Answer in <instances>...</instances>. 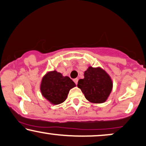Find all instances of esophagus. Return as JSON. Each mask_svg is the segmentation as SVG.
I'll return each instance as SVG.
<instances>
[{
    "instance_id": "34e87169",
    "label": "esophagus",
    "mask_w": 146,
    "mask_h": 146,
    "mask_svg": "<svg viewBox=\"0 0 146 146\" xmlns=\"http://www.w3.org/2000/svg\"><path fill=\"white\" fill-rule=\"evenodd\" d=\"M73 81H74V82L75 83V84H77V83H78V79L76 78V79H73Z\"/></svg>"
}]
</instances>
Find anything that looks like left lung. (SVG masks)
Wrapping results in <instances>:
<instances>
[{
  "instance_id": "obj_1",
  "label": "left lung",
  "mask_w": 146,
  "mask_h": 146,
  "mask_svg": "<svg viewBox=\"0 0 146 146\" xmlns=\"http://www.w3.org/2000/svg\"><path fill=\"white\" fill-rule=\"evenodd\" d=\"M77 87L89 102L103 104L108 100L111 93L113 81L102 67L89 66L84 72V78L78 81Z\"/></svg>"
}]
</instances>
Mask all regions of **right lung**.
Returning a JSON list of instances; mask_svg holds the SVG:
<instances>
[{
	"label": "right lung",
	"mask_w": 146,
	"mask_h": 146,
	"mask_svg": "<svg viewBox=\"0 0 146 146\" xmlns=\"http://www.w3.org/2000/svg\"><path fill=\"white\" fill-rule=\"evenodd\" d=\"M76 86L67 76H63L56 70L47 71L42 77L40 85L42 96L52 105L65 102L70 89Z\"/></svg>",
	"instance_id": "1"
}]
</instances>
